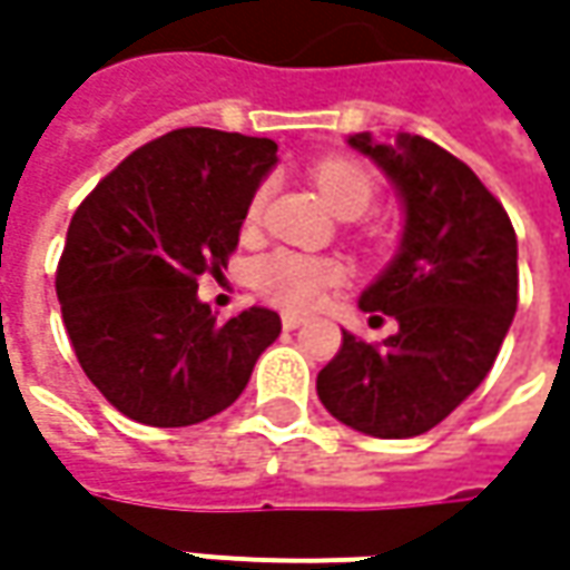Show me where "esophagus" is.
Masks as SVG:
<instances>
[{
  "mask_svg": "<svg viewBox=\"0 0 570 570\" xmlns=\"http://www.w3.org/2000/svg\"><path fill=\"white\" fill-rule=\"evenodd\" d=\"M304 323H307V317H301V314H285V317H282V326H285V330H297V326H304Z\"/></svg>",
  "mask_w": 570,
  "mask_h": 570,
  "instance_id": "esophagus-1",
  "label": "esophagus"
}]
</instances>
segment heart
<instances>
[{"label":"heart","instance_id":"1","mask_svg":"<svg viewBox=\"0 0 570 570\" xmlns=\"http://www.w3.org/2000/svg\"><path fill=\"white\" fill-rule=\"evenodd\" d=\"M323 203L333 208L340 218H358L374 199V177L355 161L345 158H326L314 167ZM269 189L259 187L247 206V228H256L266 208ZM253 288L266 301H273L285 311H311L317 307L330 288L345 282V266L333 256H311L297 250H273L259 256L250 269Z\"/></svg>","mask_w":570,"mask_h":570}]
</instances>
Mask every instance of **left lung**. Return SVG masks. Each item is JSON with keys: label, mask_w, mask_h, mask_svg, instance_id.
I'll return each mask as SVG.
<instances>
[{"label": "left lung", "mask_w": 570, "mask_h": 570, "mask_svg": "<svg viewBox=\"0 0 570 570\" xmlns=\"http://www.w3.org/2000/svg\"><path fill=\"white\" fill-rule=\"evenodd\" d=\"M396 187L400 253L362 292L371 320L400 330L383 345L342 330L317 374L333 419L371 438H415L444 422L492 371L517 311V234L504 206L460 158L422 136H348Z\"/></svg>", "instance_id": "8db88e82"}]
</instances>
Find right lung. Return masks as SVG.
<instances>
[{"label": "right lung", "instance_id": "add662e5", "mask_svg": "<svg viewBox=\"0 0 570 570\" xmlns=\"http://www.w3.org/2000/svg\"><path fill=\"white\" fill-rule=\"evenodd\" d=\"M278 145L187 126L136 148L76 208L56 297L76 358L104 400L151 428L228 409L278 340L275 311L218 323L199 275L228 269Z\"/></svg>", "mask_w": 570, "mask_h": 570}]
</instances>
